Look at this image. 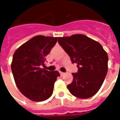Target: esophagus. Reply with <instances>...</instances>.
Segmentation results:
<instances>
[{
    "label": "esophagus",
    "mask_w": 120,
    "mask_h": 120,
    "mask_svg": "<svg viewBox=\"0 0 120 120\" xmlns=\"http://www.w3.org/2000/svg\"><path fill=\"white\" fill-rule=\"evenodd\" d=\"M60 75H61V76H63V75H64L65 74V73H64V72L60 71Z\"/></svg>",
    "instance_id": "obj_1"
}]
</instances>
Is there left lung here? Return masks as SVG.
<instances>
[{
    "label": "left lung",
    "mask_w": 120,
    "mask_h": 120,
    "mask_svg": "<svg viewBox=\"0 0 120 120\" xmlns=\"http://www.w3.org/2000/svg\"><path fill=\"white\" fill-rule=\"evenodd\" d=\"M58 42L77 64L78 72L72 73L73 80L67 87L77 98L94 96L103 83L108 71V55L101 44L82 34L60 37Z\"/></svg>",
    "instance_id": "left-lung-1"
}]
</instances>
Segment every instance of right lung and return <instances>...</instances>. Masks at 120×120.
<instances>
[{"mask_svg": "<svg viewBox=\"0 0 120 120\" xmlns=\"http://www.w3.org/2000/svg\"><path fill=\"white\" fill-rule=\"evenodd\" d=\"M57 40V37L36 36L20 46L13 54L11 68L15 84L20 92L32 101H45L52 94L60 73L41 66H45V57Z\"/></svg>", "mask_w": 120, "mask_h": 120, "instance_id": "1", "label": "right lung"}]
</instances>
